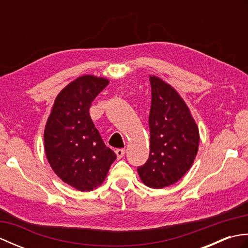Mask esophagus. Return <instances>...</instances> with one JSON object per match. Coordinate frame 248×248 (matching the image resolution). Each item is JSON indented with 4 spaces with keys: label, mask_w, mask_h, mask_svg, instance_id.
Wrapping results in <instances>:
<instances>
[{
    "label": "esophagus",
    "mask_w": 248,
    "mask_h": 248,
    "mask_svg": "<svg viewBox=\"0 0 248 248\" xmlns=\"http://www.w3.org/2000/svg\"><path fill=\"white\" fill-rule=\"evenodd\" d=\"M124 152H125L124 149H116V150H115V154L117 155L118 159H121V157H123V156L124 155Z\"/></svg>",
    "instance_id": "1"
}]
</instances>
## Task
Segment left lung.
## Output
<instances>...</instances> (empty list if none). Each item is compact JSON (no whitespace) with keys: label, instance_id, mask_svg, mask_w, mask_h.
<instances>
[{"label":"left lung","instance_id":"left-lung-1","mask_svg":"<svg viewBox=\"0 0 248 248\" xmlns=\"http://www.w3.org/2000/svg\"><path fill=\"white\" fill-rule=\"evenodd\" d=\"M150 154L139 175L147 186L163 188L176 183L191 168L199 145V132L186 102L167 83L149 77Z\"/></svg>","mask_w":248,"mask_h":248}]
</instances>
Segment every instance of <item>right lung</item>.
Returning a JSON list of instances; mask_svg holds the SVG:
<instances>
[{
  "instance_id": "1",
  "label": "right lung",
  "mask_w": 248,
  "mask_h": 248,
  "mask_svg": "<svg viewBox=\"0 0 248 248\" xmlns=\"http://www.w3.org/2000/svg\"><path fill=\"white\" fill-rule=\"evenodd\" d=\"M108 85L103 78H78L56 97L45 129V150L52 170L82 192L99 186L116 160L89 115L94 98Z\"/></svg>"
}]
</instances>
